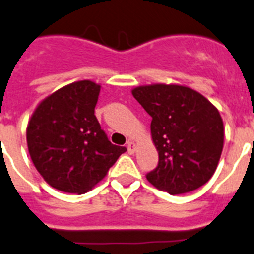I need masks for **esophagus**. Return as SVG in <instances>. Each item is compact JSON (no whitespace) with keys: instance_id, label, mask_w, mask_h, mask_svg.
Segmentation results:
<instances>
[{"instance_id":"1","label":"esophagus","mask_w":254,"mask_h":254,"mask_svg":"<svg viewBox=\"0 0 254 254\" xmlns=\"http://www.w3.org/2000/svg\"><path fill=\"white\" fill-rule=\"evenodd\" d=\"M135 151H136L135 143H133V142H129V143H127V152H129V153L133 154Z\"/></svg>"}]
</instances>
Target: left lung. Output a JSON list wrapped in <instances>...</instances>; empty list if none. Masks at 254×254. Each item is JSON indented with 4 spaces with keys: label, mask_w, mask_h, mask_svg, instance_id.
Returning a JSON list of instances; mask_svg holds the SVG:
<instances>
[{
    "label": "left lung",
    "mask_w": 254,
    "mask_h": 254,
    "mask_svg": "<svg viewBox=\"0 0 254 254\" xmlns=\"http://www.w3.org/2000/svg\"><path fill=\"white\" fill-rule=\"evenodd\" d=\"M131 94L151 115V135L158 152L157 167L147 174V180L171 195L206 184L224 148L219 110L185 85H140Z\"/></svg>",
    "instance_id": "8db88e82"
}]
</instances>
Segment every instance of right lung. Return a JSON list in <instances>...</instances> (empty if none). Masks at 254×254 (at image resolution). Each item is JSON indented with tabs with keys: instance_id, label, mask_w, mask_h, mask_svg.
Here are the masks:
<instances>
[{
	"instance_id": "1",
	"label": "right lung",
	"mask_w": 254,
	"mask_h": 254,
	"mask_svg": "<svg viewBox=\"0 0 254 254\" xmlns=\"http://www.w3.org/2000/svg\"><path fill=\"white\" fill-rule=\"evenodd\" d=\"M100 90L92 80L65 85L41 101L28 123L30 158L57 190L87 193L127 151L107 139L94 115Z\"/></svg>"
}]
</instances>
